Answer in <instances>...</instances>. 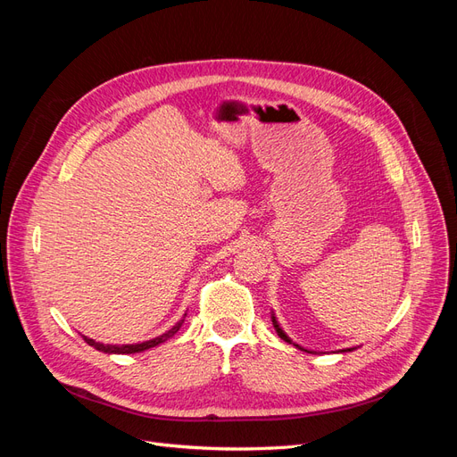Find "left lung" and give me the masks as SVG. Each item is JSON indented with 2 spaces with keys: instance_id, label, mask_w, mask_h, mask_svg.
<instances>
[{
  "instance_id": "left-lung-1",
  "label": "left lung",
  "mask_w": 457,
  "mask_h": 457,
  "mask_svg": "<svg viewBox=\"0 0 457 457\" xmlns=\"http://www.w3.org/2000/svg\"><path fill=\"white\" fill-rule=\"evenodd\" d=\"M272 322H274V328H276V331H278V336L284 339V341H287V343H292V339H289L286 334H284V331H282V328L278 326V322H276V318L272 316ZM295 347H299V345H295ZM301 349V347H299ZM301 351H305V349H301ZM347 351H351V349H347ZM309 353V351H307Z\"/></svg>"
}]
</instances>
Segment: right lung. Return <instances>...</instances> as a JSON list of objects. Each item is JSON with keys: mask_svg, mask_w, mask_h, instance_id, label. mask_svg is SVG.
Here are the masks:
<instances>
[{"mask_svg": "<svg viewBox=\"0 0 457 457\" xmlns=\"http://www.w3.org/2000/svg\"><path fill=\"white\" fill-rule=\"evenodd\" d=\"M185 316H187V314H185ZM185 316H183L181 320H179L171 329L165 331V334H162V336H158V337H154V339H150V341H145V343H137V345H103V343H96V341H93V339H89V337H86V336H84V341H86L87 345H91V347H95L96 351L108 353V354H133V353H143V351L156 347V345H160V343H163V341H168L170 337H173V336L177 334V331H179V328L183 326Z\"/></svg>", "mask_w": 457, "mask_h": 457, "instance_id": "1", "label": "right lung"}]
</instances>
